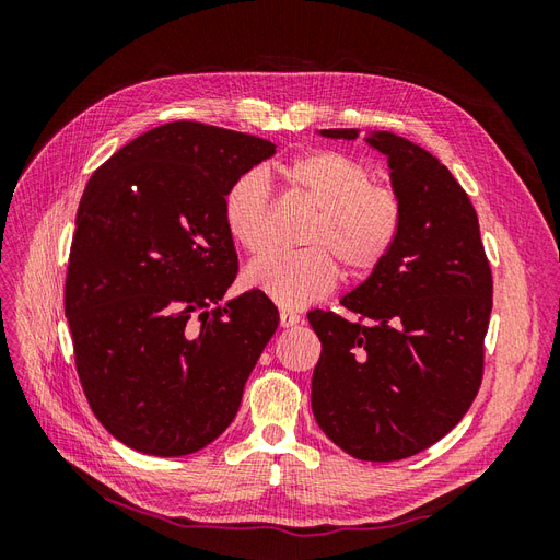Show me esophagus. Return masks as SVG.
Masks as SVG:
<instances>
[{"label":"esophagus","instance_id":"1","mask_svg":"<svg viewBox=\"0 0 560 560\" xmlns=\"http://www.w3.org/2000/svg\"><path fill=\"white\" fill-rule=\"evenodd\" d=\"M299 322H301V317H299L294 311H282V313H280V327H284V329L296 327Z\"/></svg>","mask_w":560,"mask_h":560}]
</instances>
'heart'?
I'll return each mask as SVG.
<instances>
[{
  "mask_svg": "<svg viewBox=\"0 0 560 560\" xmlns=\"http://www.w3.org/2000/svg\"><path fill=\"white\" fill-rule=\"evenodd\" d=\"M282 177L317 208L299 252H273L245 270V282L282 308H303L329 294L341 259L362 278L389 257L401 231V200L374 184L371 167L346 151L319 149L284 163ZM224 229L235 245L259 254L268 245L270 189L261 171L235 177L222 198Z\"/></svg>",
  "mask_w": 560,
  "mask_h": 560,
  "instance_id": "1",
  "label": "heart"
}]
</instances>
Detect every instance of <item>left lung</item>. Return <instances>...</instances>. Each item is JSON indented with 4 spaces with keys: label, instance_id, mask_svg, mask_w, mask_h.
<instances>
[{
    "label": "left lung",
    "instance_id": "obj_1",
    "mask_svg": "<svg viewBox=\"0 0 560 560\" xmlns=\"http://www.w3.org/2000/svg\"><path fill=\"white\" fill-rule=\"evenodd\" d=\"M358 140V128L319 130ZM401 200L389 257L341 299L350 322L311 311L322 341L311 404L319 430L358 460L393 463L430 448L479 393L493 276L479 219L448 167L395 132H366Z\"/></svg>",
    "mask_w": 560,
    "mask_h": 560
}]
</instances>
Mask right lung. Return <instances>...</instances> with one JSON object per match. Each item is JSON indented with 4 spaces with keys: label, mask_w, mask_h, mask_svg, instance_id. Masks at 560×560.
Wrapping results in <instances>:
<instances>
[{
    "label": "right lung",
    "mask_w": 560,
    "mask_h": 560,
    "mask_svg": "<svg viewBox=\"0 0 560 560\" xmlns=\"http://www.w3.org/2000/svg\"><path fill=\"white\" fill-rule=\"evenodd\" d=\"M276 154L254 135L173 121L140 135L83 189L65 282L79 381L118 442L161 457L212 444L278 329L238 273L229 184Z\"/></svg>",
    "instance_id": "obj_1"
}]
</instances>
